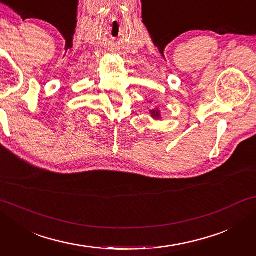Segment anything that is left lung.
Listing matches in <instances>:
<instances>
[{"label":"left lung","instance_id":"left-lung-1","mask_svg":"<svg viewBox=\"0 0 256 256\" xmlns=\"http://www.w3.org/2000/svg\"><path fill=\"white\" fill-rule=\"evenodd\" d=\"M150 113V116H152L154 120L158 121V120H162V114H160V110L158 108H155V110H152L149 112Z\"/></svg>","mask_w":256,"mask_h":256}]
</instances>
